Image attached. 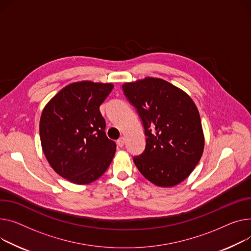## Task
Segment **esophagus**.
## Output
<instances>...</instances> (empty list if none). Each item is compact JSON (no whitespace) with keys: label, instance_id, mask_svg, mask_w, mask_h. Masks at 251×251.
Here are the masks:
<instances>
[{"label":"esophagus","instance_id":"34e87169","mask_svg":"<svg viewBox=\"0 0 251 251\" xmlns=\"http://www.w3.org/2000/svg\"><path fill=\"white\" fill-rule=\"evenodd\" d=\"M117 144H118L119 147H123L124 144H125V139H124V137H121V138H119L118 140H117Z\"/></svg>","mask_w":251,"mask_h":251}]
</instances>
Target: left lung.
Listing matches in <instances>:
<instances>
[{
	"mask_svg": "<svg viewBox=\"0 0 251 251\" xmlns=\"http://www.w3.org/2000/svg\"><path fill=\"white\" fill-rule=\"evenodd\" d=\"M123 92L142 120L146 145L133 157L141 175L170 188L185 180L202 157L205 138L192 98L157 77L125 82Z\"/></svg>",
	"mask_w": 251,
	"mask_h": 251,
	"instance_id": "left-lung-1",
	"label": "left lung"
}]
</instances>
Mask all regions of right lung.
Instances as JSON below:
<instances>
[{
	"mask_svg": "<svg viewBox=\"0 0 251 251\" xmlns=\"http://www.w3.org/2000/svg\"><path fill=\"white\" fill-rule=\"evenodd\" d=\"M113 88L110 82H73L44 107L39 123L42 150L63 178L87 185L109 168L116 143L106 136L100 106Z\"/></svg>",
	"mask_w": 251,
	"mask_h": 251,
	"instance_id": "1",
	"label": "right lung"
}]
</instances>
